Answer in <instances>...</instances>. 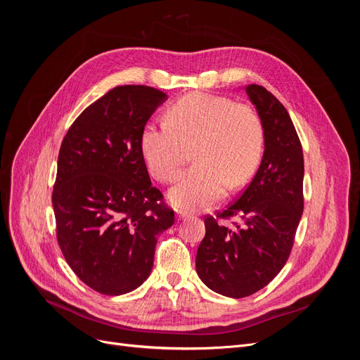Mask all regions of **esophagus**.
Returning <instances> with one entry per match:
<instances>
[{
  "label": "esophagus",
  "mask_w": 360,
  "mask_h": 360,
  "mask_svg": "<svg viewBox=\"0 0 360 360\" xmlns=\"http://www.w3.org/2000/svg\"><path fill=\"white\" fill-rule=\"evenodd\" d=\"M191 216H192V214H191L189 212H184V210H179V212H177V219H180V221H181V219H186V217H191Z\"/></svg>",
  "instance_id": "34e87169"
}]
</instances>
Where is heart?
I'll return each instance as SVG.
<instances>
[{"label":"heart","instance_id":"heart-1","mask_svg":"<svg viewBox=\"0 0 360 360\" xmlns=\"http://www.w3.org/2000/svg\"><path fill=\"white\" fill-rule=\"evenodd\" d=\"M264 129L252 108L209 93H191L168 111V122L148 123L141 135L147 167L162 183H174L192 167L169 200L180 209H202L219 201L228 184L242 186L259 165Z\"/></svg>","mask_w":360,"mask_h":360}]
</instances>
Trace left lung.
<instances>
[{
    "mask_svg": "<svg viewBox=\"0 0 360 360\" xmlns=\"http://www.w3.org/2000/svg\"><path fill=\"white\" fill-rule=\"evenodd\" d=\"M246 94L264 129V155L252 181L216 217L207 216L197 274L222 296L240 299L264 288L285 266L303 212V151L291 118L264 86ZM239 221L225 227L217 219Z\"/></svg>",
    "mask_w": 360,
    "mask_h": 360,
    "instance_id": "left-lung-1",
    "label": "left lung"
}]
</instances>
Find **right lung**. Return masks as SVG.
Here are the masks:
<instances>
[{"instance_id":"add662e5","label":"right lung","mask_w":360,"mask_h":360,"mask_svg":"<svg viewBox=\"0 0 360 360\" xmlns=\"http://www.w3.org/2000/svg\"><path fill=\"white\" fill-rule=\"evenodd\" d=\"M167 94L120 85L85 108L64 136L53 184L57 240L85 285L106 296L148 278L174 210L150 181L141 135Z\"/></svg>"}]
</instances>
